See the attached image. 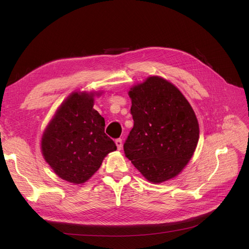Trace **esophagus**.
Returning <instances> with one entry per match:
<instances>
[{"mask_svg": "<svg viewBox=\"0 0 249 249\" xmlns=\"http://www.w3.org/2000/svg\"><path fill=\"white\" fill-rule=\"evenodd\" d=\"M115 143H116V145H117V148L120 150L122 148V139L121 138H117L115 140Z\"/></svg>", "mask_w": 249, "mask_h": 249, "instance_id": "obj_1", "label": "esophagus"}]
</instances>
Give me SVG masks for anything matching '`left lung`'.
Wrapping results in <instances>:
<instances>
[{
    "label": "left lung",
    "mask_w": 249,
    "mask_h": 249,
    "mask_svg": "<svg viewBox=\"0 0 249 249\" xmlns=\"http://www.w3.org/2000/svg\"><path fill=\"white\" fill-rule=\"evenodd\" d=\"M129 96L134 125L123 146L126 158L154 184L173 178L198 144L194 110L178 89L160 76L133 87Z\"/></svg>",
    "instance_id": "left-lung-1"
}]
</instances>
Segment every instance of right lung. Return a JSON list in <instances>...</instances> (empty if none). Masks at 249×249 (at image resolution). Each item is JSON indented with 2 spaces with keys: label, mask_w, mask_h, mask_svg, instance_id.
Returning <instances> with one entry per match:
<instances>
[{
  "label": "right lung",
  "mask_w": 249,
  "mask_h": 249,
  "mask_svg": "<svg viewBox=\"0 0 249 249\" xmlns=\"http://www.w3.org/2000/svg\"><path fill=\"white\" fill-rule=\"evenodd\" d=\"M94 95L73 93L65 100L42 136L44 160L62 179L83 184L117 149L105 133L104 118L94 108Z\"/></svg>",
  "instance_id": "1"
}]
</instances>
